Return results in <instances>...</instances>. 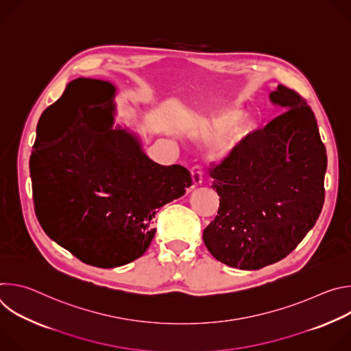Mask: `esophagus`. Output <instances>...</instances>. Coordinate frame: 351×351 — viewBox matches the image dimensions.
Segmentation results:
<instances>
[{
  "label": "esophagus",
  "instance_id": "1",
  "mask_svg": "<svg viewBox=\"0 0 351 351\" xmlns=\"http://www.w3.org/2000/svg\"><path fill=\"white\" fill-rule=\"evenodd\" d=\"M203 167L202 165H194L191 168V179H193V186H199L203 183Z\"/></svg>",
  "mask_w": 351,
  "mask_h": 351
}]
</instances>
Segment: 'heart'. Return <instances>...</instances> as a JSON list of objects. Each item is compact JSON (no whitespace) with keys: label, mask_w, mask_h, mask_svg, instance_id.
Wrapping results in <instances>:
<instances>
[{"label":"heart","mask_w":351,"mask_h":351,"mask_svg":"<svg viewBox=\"0 0 351 351\" xmlns=\"http://www.w3.org/2000/svg\"><path fill=\"white\" fill-rule=\"evenodd\" d=\"M241 117H243L241 110L234 108V107L225 108L223 111L203 121L202 123H199L198 129L207 134H211V136H221V134L226 133L228 130H230L237 123L236 136H237V138H243L253 130V121L250 118H243L242 120ZM240 119L242 120L241 121H239Z\"/></svg>","instance_id":"1"}]
</instances>
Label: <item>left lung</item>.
Returning <instances> with one entry per match:
<instances>
[{
    "instance_id": "8db88e82",
    "label": "left lung",
    "mask_w": 351,
    "mask_h": 351,
    "mask_svg": "<svg viewBox=\"0 0 351 351\" xmlns=\"http://www.w3.org/2000/svg\"><path fill=\"white\" fill-rule=\"evenodd\" d=\"M269 99L286 112L247 134L211 168L219 208L204 229V243L218 261L247 271L290 254L315 225L325 199L328 158L313 110L282 84Z\"/></svg>"
}]
</instances>
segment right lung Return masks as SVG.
<instances>
[{
  "label": "right lung",
  "mask_w": 351,
  "mask_h": 351,
  "mask_svg": "<svg viewBox=\"0 0 351 351\" xmlns=\"http://www.w3.org/2000/svg\"><path fill=\"white\" fill-rule=\"evenodd\" d=\"M115 84L79 77L45 111L65 114L51 145L34 143L30 178L34 211L49 239L84 264L126 265L141 257L158 208L191 186L180 165L149 160L140 137L114 126Z\"/></svg>",
  "instance_id": "right-lung-1"
}]
</instances>
